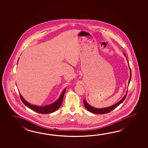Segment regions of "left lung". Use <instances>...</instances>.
Wrapping results in <instances>:
<instances>
[{
  "mask_svg": "<svg viewBox=\"0 0 148 148\" xmlns=\"http://www.w3.org/2000/svg\"><path fill=\"white\" fill-rule=\"evenodd\" d=\"M124 56L126 57V56L125 55V54L124 53ZM127 61L128 62V60L127 59ZM128 65H129V69H130V79H129V85L130 84V82L131 81V68L130 67V65H129V62H128ZM127 94V91L126 92V94L125 95V96L123 97V98L119 101L118 103H117L116 104H114L113 105L110 106V107H105V108H95V107H92L90 106V105H89L88 104V103L87 102V101H86L85 99H84V105H85V107L88 111L92 113L95 114H103L108 113L109 112H111L112 110H114L115 108H116L118 106H119L120 104H121L123 101H124V99H125L126 97V95Z\"/></svg>",
  "mask_w": 148,
  "mask_h": 148,
  "instance_id": "obj_1",
  "label": "left lung"
}]
</instances>
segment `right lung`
<instances>
[{"label":"right lung","mask_w":148,"mask_h":148,"mask_svg":"<svg viewBox=\"0 0 148 148\" xmlns=\"http://www.w3.org/2000/svg\"><path fill=\"white\" fill-rule=\"evenodd\" d=\"M65 92H66V88L64 89V90L62 92L59 98L55 102H54L53 103L50 104V105H47V106H43L32 105L30 103H28L27 101H25L24 98L22 96L21 94H19V95H20V97H21V99L22 101L23 104H24L26 106L30 108L32 110H34L35 112L38 113L49 114L54 112L55 111H56L59 109V108L60 107V106L62 103L63 96L65 94Z\"/></svg>","instance_id":"add662e5"}]
</instances>
